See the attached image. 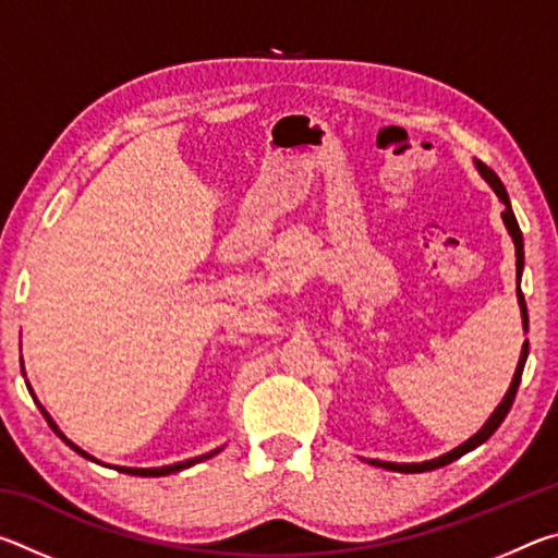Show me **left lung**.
Here are the masks:
<instances>
[{"mask_svg": "<svg viewBox=\"0 0 558 558\" xmlns=\"http://www.w3.org/2000/svg\"><path fill=\"white\" fill-rule=\"evenodd\" d=\"M475 169L480 172V177L485 179V182L493 186V192L499 196V202H502L505 211H502V221L507 226L509 235H512V243H514V256H517V286L522 282V270H524V239H522V231H519V223L514 219V211H512V204H509V194L505 184L499 182V177L489 169L487 165L480 162V159H475ZM517 302H519V313H522V327H524V335L529 332V315H526V302H524V295H522V288H517ZM526 356H529V342L522 344V354H519V362H517V369H514V376H512V384H509V389L505 393V399L499 401L497 409L493 411V415L485 421V426L480 428L475 436L468 438L462 446H458L456 450L446 452V456L440 458H433V460H423V462H389V460H366L369 465H376V468H386V470H393V472H430V470H438V468H446L450 465L452 460H458L465 456V452L475 450L477 446H483V442L493 436V433L502 426V421L507 418L509 409H512L514 403V396H517V389H519V381H522V372H524V364H526Z\"/></svg>", "mask_w": 558, "mask_h": 558, "instance_id": "left-lung-1", "label": "left lung"}]
</instances>
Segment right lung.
<instances>
[{
	"label": "right lung",
	"mask_w": 558,
	"mask_h": 558,
	"mask_svg": "<svg viewBox=\"0 0 558 558\" xmlns=\"http://www.w3.org/2000/svg\"><path fill=\"white\" fill-rule=\"evenodd\" d=\"M22 364H24V362H22ZM22 374H24V366H22ZM24 376H26V374H24ZM26 389H29L32 399L36 401V405H39V411H41V415L46 418V423H49L51 430H53L56 436H59L63 442H65V446H69L71 450L78 452V456H83L86 460L100 462V460H96L93 456H88V452L83 450V448L75 446L73 440H69V438L63 436V430H61L59 426H56V421L51 418V413L44 409V405L39 403V399H36V393H34V389H32V384H29V381H26ZM221 450H223V446H221V448H216V450H211V452H206V456L189 458V460H182V462H174V465H162V468H122V465H116V470H118V472H125V475H137V477H165V475H172V472H182V470H186V468H192V465H196V462H202V460H209V458H214V456H216V452H221ZM100 465H102V462H100Z\"/></svg>",
	"instance_id": "add662e5"
}]
</instances>
